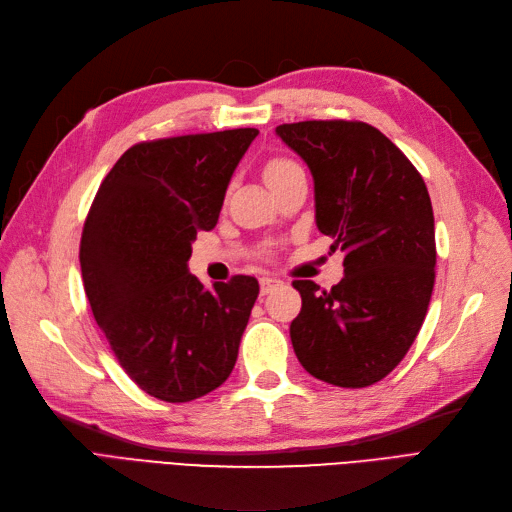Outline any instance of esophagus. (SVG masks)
Listing matches in <instances>:
<instances>
[{
  "instance_id": "1",
  "label": "esophagus",
  "mask_w": 512,
  "mask_h": 512,
  "mask_svg": "<svg viewBox=\"0 0 512 512\" xmlns=\"http://www.w3.org/2000/svg\"><path fill=\"white\" fill-rule=\"evenodd\" d=\"M282 282L275 280V277H262L260 280V294H269L273 288L280 286Z\"/></svg>"
}]
</instances>
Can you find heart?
<instances>
[{
  "mask_svg": "<svg viewBox=\"0 0 512 512\" xmlns=\"http://www.w3.org/2000/svg\"><path fill=\"white\" fill-rule=\"evenodd\" d=\"M297 166H299V164H294L292 160H284V158L271 160V162L265 166V181L271 183V181H275L277 177H282V175L290 173V170H294Z\"/></svg>",
  "mask_w": 512,
  "mask_h": 512,
  "instance_id": "b5f03b06",
  "label": "heart"
}]
</instances>
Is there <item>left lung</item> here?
<instances>
[{"label": "left lung", "mask_w": 512, "mask_h": 512, "mask_svg": "<svg viewBox=\"0 0 512 512\" xmlns=\"http://www.w3.org/2000/svg\"><path fill=\"white\" fill-rule=\"evenodd\" d=\"M314 179L316 226L342 247L344 280H309L290 324L299 363L318 380L361 389L399 365L425 320L436 280V230L423 177L363 121L277 126Z\"/></svg>", "instance_id": "left-lung-1"}]
</instances>
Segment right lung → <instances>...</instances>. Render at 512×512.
Listing matches in <instances>:
<instances>
[{"mask_svg": "<svg viewBox=\"0 0 512 512\" xmlns=\"http://www.w3.org/2000/svg\"><path fill=\"white\" fill-rule=\"evenodd\" d=\"M256 128L130 147L102 181L81 239L91 312L119 365L151 397L183 404L235 367L258 282L209 288L190 273L198 230L218 224L228 183Z\"/></svg>", "mask_w": 512, "mask_h": 512, "instance_id": "add662e5", "label": "right lung"}]
</instances>
